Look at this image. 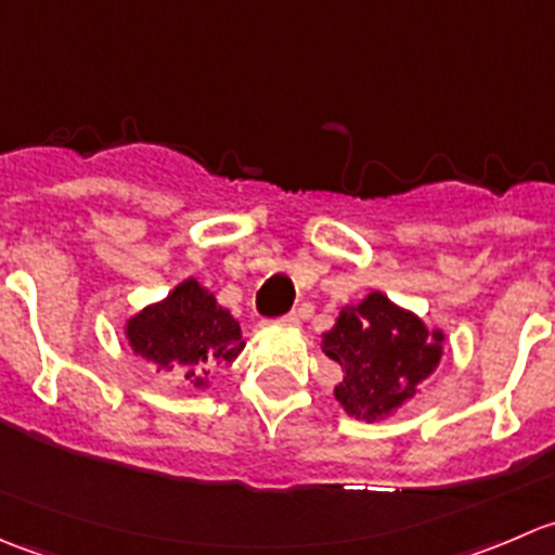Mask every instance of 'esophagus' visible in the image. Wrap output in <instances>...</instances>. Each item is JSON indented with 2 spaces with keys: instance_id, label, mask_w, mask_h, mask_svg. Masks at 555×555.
<instances>
[{
  "instance_id": "1",
  "label": "esophagus",
  "mask_w": 555,
  "mask_h": 555,
  "mask_svg": "<svg viewBox=\"0 0 555 555\" xmlns=\"http://www.w3.org/2000/svg\"><path fill=\"white\" fill-rule=\"evenodd\" d=\"M279 324H284V327H300V313L298 311L284 313V317L279 319Z\"/></svg>"
}]
</instances>
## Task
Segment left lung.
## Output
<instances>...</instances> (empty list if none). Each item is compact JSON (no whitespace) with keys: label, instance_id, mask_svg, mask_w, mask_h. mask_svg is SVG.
Wrapping results in <instances>:
<instances>
[{"label":"left lung","instance_id":"obj_1","mask_svg":"<svg viewBox=\"0 0 555 555\" xmlns=\"http://www.w3.org/2000/svg\"><path fill=\"white\" fill-rule=\"evenodd\" d=\"M443 340V330H427L384 293L344 306L322 335V351L344 371L335 400L362 422L391 416L440 365Z\"/></svg>","mask_w":555,"mask_h":555}]
</instances>
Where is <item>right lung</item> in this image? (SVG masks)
<instances>
[{"label": "right lung", "mask_w": 555, "mask_h": 555, "mask_svg": "<svg viewBox=\"0 0 555 555\" xmlns=\"http://www.w3.org/2000/svg\"><path fill=\"white\" fill-rule=\"evenodd\" d=\"M126 338L139 357L193 389H204L209 373L231 365L244 349L236 319L195 279H184L169 298L128 319Z\"/></svg>", "instance_id": "right-lung-1"}]
</instances>
